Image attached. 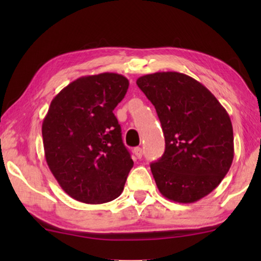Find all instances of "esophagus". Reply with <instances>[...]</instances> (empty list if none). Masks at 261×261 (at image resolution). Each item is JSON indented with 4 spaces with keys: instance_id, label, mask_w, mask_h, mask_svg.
I'll return each instance as SVG.
<instances>
[{
    "instance_id": "esophagus-1",
    "label": "esophagus",
    "mask_w": 261,
    "mask_h": 261,
    "mask_svg": "<svg viewBox=\"0 0 261 261\" xmlns=\"http://www.w3.org/2000/svg\"><path fill=\"white\" fill-rule=\"evenodd\" d=\"M133 152H134V154H135V156H137V158L140 159L142 156V148L141 147H135Z\"/></svg>"
}]
</instances>
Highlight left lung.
Instances as JSON below:
<instances>
[{"mask_svg":"<svg viewBox=\"0 0 261 261\" xmlns=\"http://www.w3.org/2000/svg\"><path fill=\"white\" fill-rule=\"evenodd\" d=\"M138 87L154 106L165 137V152L151 164L164 197L194 203L221 183L234 158L230 117L215 96L190 76L155 72Z\"/></svg>","mask_w":261,"mask_h":261,"instance_id":"left-lung-1","label":"left lung"}]
</instances>
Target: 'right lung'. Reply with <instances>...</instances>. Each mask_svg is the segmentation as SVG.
I'll return each mask as SVG.
<instances>
[{
    "label": "right lung",
    "instance_id": "add662e5",
    "mask_svg": "<svg viewBox=\"0 0 261 261\" xmlns=\"http://www.w3.org/2000/svg\"><path fill=\"white\" fill-rule=\"evenodd\" d=\"M129 87L105 72L81 77L52 99L42 121L46 163L67 195L101 204L119 197L133 160L113 110Z\"/></svg>",
    "mask_w": 261,
    "mask_h": 261
}]
</instances>
